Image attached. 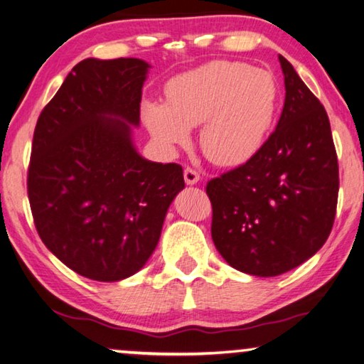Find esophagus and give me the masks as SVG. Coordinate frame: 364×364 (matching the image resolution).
Returning a JSON list of instances; mask_svg holds the SVG:
<instances>
[{
    "instance_id": "34e87169",
    "label": "esophagus",
    "mask_w": 364,
    "mask_h": 364,
    "mask_svg": "<svg viewBox=\"0 0 364 364\" xmlns=\"http://www.w3.org/2000/svg\"><path fill=\"white\" fill-rule=\"evenodd\" d=\"M199 180H200V176L194 168H191V167L184 168V181H186V184H191V186H193V184H196Z\"/></svg>"
}]
</instances>
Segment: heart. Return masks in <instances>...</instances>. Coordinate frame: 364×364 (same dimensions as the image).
Returning a JSON list of instances; mask_svg holds the SVG:
<instances>
[{
  "label": "heart",
  "mask_w": 364,
  "mask_h": 364,
  "mask_svg": "<svg viewBox=\"0 0 364 364\" xmlns=\"http://www.w3.org/2000/svg\"><path fill=\"white\" fill-rule=\"evenodd\" d=\"M279 86L264 69L212 60L175 77L167 104L147 101L146 127L165 149L188 143L189 128L200 125V147L220 165L242 164L260 149L278 109Z\"/></svg>",
  "instance_id": "heart-1"
}]
</instances>
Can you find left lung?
<instances>
[{
  "label": "left lung",
  "mask_w": 364,
  "mask_h": 364,
  "mask_svg": "<svg viewBox=\"0 0 364 364\" xmlns=\"http://www.w3.org/2000/svg\"><path fill=\"white\" fill-rule=\"evenodd\" d=\"M286 100L276 130L241 167L207 183L212 239L242 273L269 278L323 247L334 225L338 165L328 114L279 56Z\"/></svg>",
  "instance_id": "8db88e82"
}]
</instances>
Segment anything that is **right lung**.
Segmentation results:
<instances>
[{
  "mask_svg": "<svg viewBox=\"0 0 364 364\" xmlns=\"http://www.w3.org/2000/svg\"><path fill=\"white\" fill-rule=\"evenodd\" d=\"M143 59H85L36 122L28 200L43 244L85 278H130L156 250L165 215L184 188L178 164L144 159L139 127Z\"/></svg>",
  "mask_w": 364,
  "mask_h": 364,
  "instance_id": "right-lung-1",
  "label": "right lung"
}]
</instances>
